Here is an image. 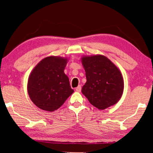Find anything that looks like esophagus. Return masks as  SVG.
<instances>
[{
    "instance_id": "1",
    "label": "esophagus",
    "mask_w": 153,
    "mask_h": 153,
    "mask_svg": "<svg viewBox=\"0 0 153 153\" xmlns=\"http://www.w3.org/2000/svg\"><path fill=\"white\" fill-rule=\"evenodd\" d=\"M81 90H82V87H81V86H77L76 88V90L77 92H81Z\"/></svg>"
}]
</instances>
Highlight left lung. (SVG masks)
I'll list each match as a JSON object with an SVG mask.
<instances>
[{
  "instance_id": "1",
  "label": "left lung",
  "mask_w": 153,
  "mask_h": 153,
  "mask_svg": "<svg viewBox=\"0 0 153 153\" xmlns=\"http://www.w3.org/2000/svg\"><path fill=\"white\" fill-rule=\"evenodd\" d=\"M82 65L86 82L82 92L90 104L103 110L117 103L123 91V79L119 69L102 55L84 56Z\"/></svg>"
}]
</instances>
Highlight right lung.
I'll use <instances>...</instances> for the list:
<instances>
[{
	"instance_id": "1",
	"label": "right lung",
	"mask_w": 153,
	"mask_h": 153,
	"mask_svg": "<svg viewBox=\"0 0 153 153\" xmlns=\"http://www.w3.org/2000/svg\"><path fill=\"white\" fill-rule=\"evenodd\" d=\"M67 60L56 56L42 59L31 73L27 92L32 101L41 109L54 111L74 92L64 73Z\"/></svg>"
}]
</instances>
